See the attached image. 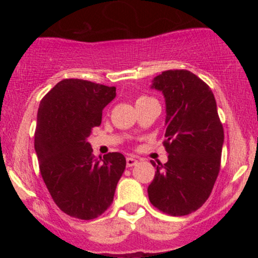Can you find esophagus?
<instances>
[{"label": "esophagus", "mask_w": 258, "mask_h": 258, "mask_svg": "<svg viewBox=\"0 0 258 258\" xmlns=\"http://www.w3.org/2000/svg\"><path fill=\"white\" fill-rule=\"evenodd\" d=\"M137 162H138V160L136 159V158H133V156H128V158L126 159V165H127V167L135 166V165H137Z\"/></svg>", "instance_id": "esophagus-1"}]
</instances>
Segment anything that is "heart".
Returning <instances> with one entry per match:
<instances>
[{
    "label": "heart",
    "mask_w": 258,
    "mask_h": 258,
    "mask_svg": "<svg viewBox=\"0 0 258 258\" xmlns=\"http://www.w3.org/2000/svg\"><path fill=\"white\" fill-rule=\"evenodd\" d=\"M152 98H149V97H146V96H141V97H138L137 98V102H136V104H137V103H143V102H147V100H150Z\"/></svg>",
    "instance_id": "1"
}]
</instances>
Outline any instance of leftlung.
Returning <instances> with one entry per match:
<instances>
[{
  "instance_id": "8db88e82",
  "label": "left lung",
  "mask_w": 258,
  "mask_h": 258,
  "mask_svg": "<svg viewBox=\"0 0 258 258\" xmlns=\"http://www.w3.org/2000/svg\"><path fill=\"white\" fill-rule=\"evenodd\" d=\"M152 88L166 103V164L148 186L150 203L171 216L197 211L209 199L221 168L224 132L211 88L188 70H166Z\"/></svg>"
}]
</instances>
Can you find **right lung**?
<instances>
[{
    "mask_svg": "<svg viewBox=\"0 0 258 258\" xmlns=\"http://www.w3.org/2000/svg\"><path fill=\"white\" fill-rule=\"evenodd\" d=\"M115 96V87L65 79L38 106L35 150L41 176L53 201L72 217L93 220L105 212L125 171L122 154L96 158L87 142Z\"/></svg>",
    "mask_w": 258,
    "mask_h": 258,
    "instance_id": "right-lung-1",
    "label": "right lung"
}]
</instances>
